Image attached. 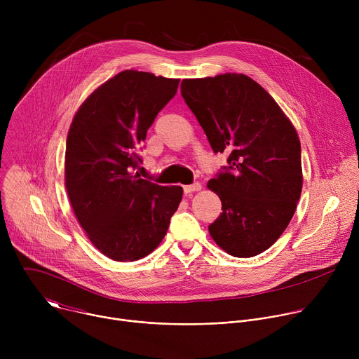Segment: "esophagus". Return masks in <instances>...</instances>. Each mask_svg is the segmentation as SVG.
<instances>
[{
	"mask_svg": "<svg viewBox=\"0 0 359 359\" xmlns=\"http://www.w3.org/2000/svg\"><path fill=\"white\" fill-rule=\"evenodd\" d=\"M201 189V184L200 183H193V184H187V186H183V190L184 193H193V191H198Z\"/></svg>",
	"mask_w": 359,
	"mask_h": 359,
	"instance_id": "34e87169",
	"label": "esophagus"
}]
</instances>
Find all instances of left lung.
Masks as SVG:
<instances>
[{
	"mask_svg": "<svg viewBox=\"0 0 359 359\" xmlns=\"http://www.w3.org/2000/svg\"><path fill=\"white\" fill-rule=\"evenodd\" d=\"M180 92L213 151L229 155V165L208 183L223 210L210 236L233 257L266 251L287 229L301 196V144L292 123L243 74L183 79Z\"/></svg>",
	"mask_w": 359,
	"mask_h": 359,
	"instance_id": "8db88e82",
	"label": "left lung"
}]
</instances>
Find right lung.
I'll return each mask as SVG.
<instances>
[{
	"label": "right lung",
	"mask_w": 359,
	"mask_h": 359,
	"mask_svg": "<svg viewBox=\"0 0 359 359\" xmlns=\"http://www.w3.org/2000/svg\"><path fill=\"white\" fill-rule=\"evenodd\" d=\"M179 79L123 71L93 90L71 123L65 186L92 244L115 262L146 257L163 240L183 189L159 186L133 170L139 146Z\"/></svg>",
	"instance_id": "1"
}]
</instances>
